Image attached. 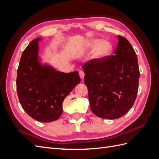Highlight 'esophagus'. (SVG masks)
<instances>
[{
  "instance_id": "34e87169",
  "label": "esophagus",
  "mask_w": 159,
  "mask_h": 159,
  "mask_svg": "<svg viewBox=\"0 0 159 159\" xmlns=\"http://www.w3.org/2000/svg\"><path fill=\"white\" fill-rule=\"evenodd\" d=\"M79 74H80V78L83 80L84 78V76H85L84 72L83 71H79Z\"/></svg>"
}]
</instances>
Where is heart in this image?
I'll return each instance as SVG.
<instances>
[{"label":"heart","mask_w":159,"mask_h":159,"mask_svg":"<svg viewBox=\"0 0 159 159\" xmlns=\"http://www.w3.org/2000/svg\"><path fill=\"white\" fill-rule=\"evenodd\" d=\"M85 48L88 50H93V58L96 61H103L112 54L113 46L112 43L107 40H102L100 38L91 39L86 43Z\"/></svg>","instance_id":"heart-1"}]
</instances>
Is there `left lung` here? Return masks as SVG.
I'll return each mask as SVG.
<instances>
[{
    "mask_svg": "<svg viewBox=\"0 0 159 159\" xmlns=\"http://www.w3.org/2000/svg\"><path fill=\"white\" fill-rule=\"evenodd\" d=\"M114 56L103 61L90 60L83 66L90 108L96 116L116 119L132 107L140 76L136 53L130 42L118 35Z\"/></svg>",
    "mask_w": 159,
    "mask_h": 159,
    "instance_id": "1",
    "label": "left lung"
}]
</instances>
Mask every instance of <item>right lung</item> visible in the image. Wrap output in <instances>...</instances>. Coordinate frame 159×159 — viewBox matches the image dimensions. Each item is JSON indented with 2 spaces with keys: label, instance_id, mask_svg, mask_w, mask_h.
<instances>
[{
  "label": "right lung",
  "instance_id": "1",
  "mask_svg": "<svg viewBox=\"0 0 159 159\" xmlns=\"http://www.w3.org/2000/svg\"><path fill=\"white\" fill-rule=\"evenodd\" d=\"M42 40L37 38L24 50L17 70L16 90L26 113L38 121L49 123L61 116L64 99L81 80L78 71L64 73L43 63L38 55Z\"/></svg>",
  "mask_w": 159,
  "mask_h": 159
}]
</instances>
